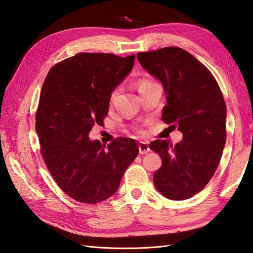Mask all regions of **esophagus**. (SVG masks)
Returning a JSON list of instances; mask_svg holds the SVG:
<instances>
[{
  "label": "esophagus",
  "instance_id": "34e87169",
  "mask_svg": "<svg viewBox=\"0 0 253 253\" xmlns=\"http://www.w3.org/2000/svg\"><path fill=\"white\" fill-rule=\"evenodd\" d=\"M138 145H139V153L140 154H146L150 151L149 143L145 142V141H140Z\"/></svg>",
  "mask_w": 253,
  "mask_h": 253
}]
</instances>
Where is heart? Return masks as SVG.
<instances>
[{
    "mask_svg": "<svg viewBox=\"0 0 253 253\" xmlns=\"http://www.w3.org/2000/svg\"><path fill=\"white\" fill-rule=\"evenodd\" d=\"M153 84H155L154 82L151 81V80H148V79H141V80L138 81L139 90H140V89H143V88L148 87V86H150V85H153ZM116 93H117V90H114V91L112 92V95H111V101H113V99L115 98Z\"/></svg>",
    "mask_w": 253,
    "mask_h": 253,
    "instance_id": "1",
    "label": "heart"
}]
</instances>
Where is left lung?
Returning a JSON list of instances; mask_svg holds the SVG:
<instances>
[{
  "label": "left lung",
  "instance_id": "obj_1",
  "mask_svg": "<svg viewBox=\"0 0 253 253\" xmlns=\"http://www.w3.org/2000/svg\"><path fill=\"white\" fill-rule=\"evenodd\" d=\"M137 58L164 86L163 122L183 133L175 145L167 140L150 143L163 162L154 185L165 197L183 201L201 192L218 168L226 141L224 98L212 73L180 47L139 52Z\"/></svg>",
  "mask_w": 253,
  "mask_h": 253
}]
</instances>
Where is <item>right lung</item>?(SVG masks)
<instances>
[{
	"label": "right lung",
	"instance_id": "obj_1",
	"mask_svg": "<svg viewBox=\"0 0 253 253\" xmlns=\"http://www.w3.org/2000/svg\"><path fill=\"white\" fill-rule=\"evenodd\" d=\"M134 57L80 52L55 64L44 81L35 115L41 154L56 183L80 203L112 196L139 153L130 138H117L108 148L88 138L93 126L103 125L111 93Z\"/></svg>",
	"mask_w": 253,
	"mask_h": 253
}]
</instances>
